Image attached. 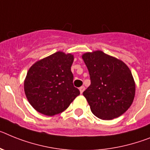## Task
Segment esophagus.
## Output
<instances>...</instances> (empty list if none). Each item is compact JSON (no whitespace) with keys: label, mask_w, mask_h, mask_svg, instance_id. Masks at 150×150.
I'll list each match as a JSON object with an SVG mask.
<instances>
[{"label":"esophagus","mask_w":150,"mask_h":150,"mask_svg":"<svg viewBox=\"0 0 150 150\" xmlns=\"http://www.w3.org/2000/svg\"><path fill=\"white\" fill-rule=\"evenodd\" d=\"M79 91H80V93H82L83 92H84V86H81V88H79Z\"/></svg>","instance_id":"esophagus-1"}]
</instances>
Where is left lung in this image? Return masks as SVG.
<instances>
[{"label":"left lung","instance_id":"left-lung-1","mask_svg":"<svg viewBox=\"0 0 150 150\" xmlns=\"http://www.w3.org/2000/svg\"><path fill=\"white\" fill-rule=\"evenodd\" d=\"M82 59L89 71L91 85L83 92L91 112L110 120L125 112L133 103L135 83L125 62L101 50L86 53Z\"/></svg>","mask_w":150,"mask_h":150}]
</instances>
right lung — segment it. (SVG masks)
<instances>
[{
  "mask_svg": "<svg viewBox=\"0 0 150 150\" xmlns=\"http://www.w3.org/2000/svg\"><path fill=\"white\" fill-rule=\"evenodd\" d=\"M73 60L71 53L58 51L31 66L24 81L25 93L38 112L49 116L62 112L80 94L73 85Z\"/></svg>",
  "mask_w": 150,
  "mask_h": 150,
  "instance_id": "1",
  "label": "right lung"
}]
</instances>
